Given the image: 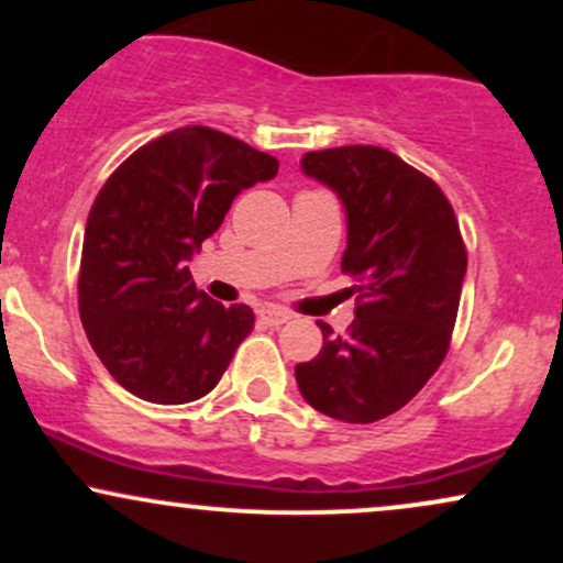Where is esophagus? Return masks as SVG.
<instances>
[{"label":"esophagus","instance_id":"34e87169","mask_svg":"<svg viewBox=\"0 0 563 563\" xmlns=\"http://www.w3.org/2000/svg\"><path fill=\"white\" fill-rule=\"evenodd\" d=\"M260 320L264 322V325H283V322L290 320V314L286 312V309H277V307H262L260 309Z\"/></svg>","mask_w":563,"mask_h":563}]
</instances>
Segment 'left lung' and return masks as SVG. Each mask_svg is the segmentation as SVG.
I'll return each instance as SVG.
<instances>
[{
    "mask_svg": "<svg viewBox=\"0 0 563 563\" xmlns=\"http://www.w3.org/2000/svg\"><path fill=\"white\" fill-rule=\"evenodd\" d=\"M301 169L344 203L341 273L354 280L357 307L346 335L318 322L322 349L296 365V384L335 421H380L410 402L448 354L466 243L442 187L386 147L314 151Z\"/></svg>",
    "mask_w": 563,
    "mask_h": 563,
    "instance_id": "1",
    "label": "left lung"
}]
</instances>
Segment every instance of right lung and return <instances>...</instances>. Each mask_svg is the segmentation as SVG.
<instances>
[{
  "label": "right lung",
  "instance_id": "add662e5",
  "mask_svg": "<svg viewBox=\"0 0 563 563\" xmlns=\"http://www.w3.org/2000/svg\"><path fill=\"white\" fill-rule=\"evenodd\" d=\"M277 158L209 126H183L134 151L97 192L84 230L79 314L108 373L134 397H206L254 331L245 303L196 288L187 260L245 187Z\"/></svg>",
  "mask_w": 563,
  "mask_h": 563
}]
</instances>
